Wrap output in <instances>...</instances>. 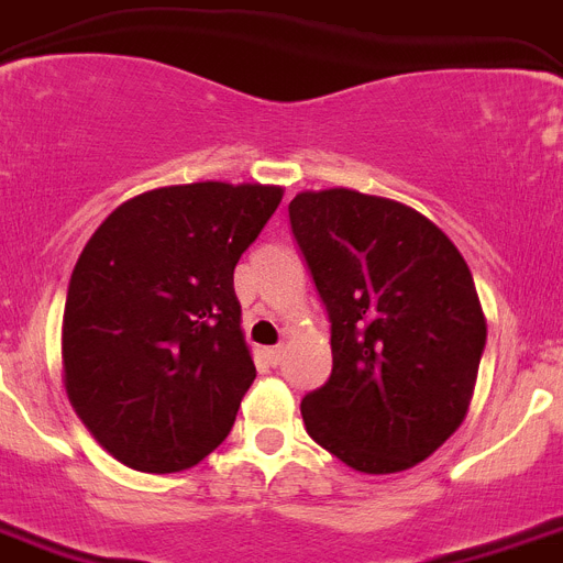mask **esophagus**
<instances>
[{"label":"esophagus","instance_id":"1","mask_svg":"<svg viewBox=\"0 0 563 563\" xmlns=\"http://www.w3.org/2000/svg\"><path fill=\"white\" fill-rule=\"evenodd\" d=\"M264 358H267V364H282V358H285V347L278 344V347H264Z\"/></svg>","mask_w":563,"mask_h":563}]
</instances>
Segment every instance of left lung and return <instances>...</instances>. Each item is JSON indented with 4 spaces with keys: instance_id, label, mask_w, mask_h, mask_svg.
Masks as SVG:
<instances>
[{
    "instance_id": "1",
    "label": "left lung",
    "mask_w": 563,
    "mask_h": 563,
    "mask_svg": "<svg viewBox=\"0 0 563 563\" xmlns=\"http://www.w3.org/2000/svg\"><path fill=\"white\" fill-rule=\"evenodd\" d=\"M290 224L330 313L310 439L358 473L416 467L473 401L487 319L467 262L419 210L350 187L296 194Z\"/></svg>"
}]
</instances>
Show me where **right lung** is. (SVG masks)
Listing matches in <instances>:
<instances>
[{"instance_id": "1", "label": "right lung", "mask_w": 563, "mask_h": 563, "mask_svg": "<svg viewBox=\"0 0 563 563\" xmlns=\"http://www.w3.org/2000/svg\"><path fill=\"white\" fill-rule=\"evenodd\" d=\"M285 187H156L81 250L62 319V382L99 444L139 473H181L228 439L256 364L233 271Z\"/></svg>"}]
</instances>
